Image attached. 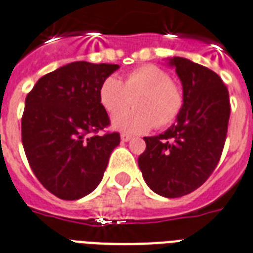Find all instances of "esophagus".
<instances>
[{
    "label": "esophagus",
    "mask_w": 253,
    "mask_h": 253,
    "mask_svg": "<svg viewBox=\"0 0 253 253\" xmlns=\"http://www.w3.org/2000/svg\"><path fill=\"white\" fill-rule=\"evenodd\" d=\"M131 138H132L131 135H128V134H125V132H123V134H121V139L123 142H128L130 139H131Z\"/></svg>",
    "instance_id": "1"
}]
</instances>
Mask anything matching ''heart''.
<instances>
[{
    "mask_svg": "<svg viewBox=\"0 0 253 253\" xmlns=\"http://www.w3.org/2000/svg\"><path fill=\"white\" fill-rule=\"evenodd\" d=\"M134 100L132 101V99ZM99 99L106 111L117 114L134 102L136 108L112 118V127L119 131L142 134L154 127L173 123L184 106V96L169 74L157 65L132 69L122 82L108 76L99 88Z\"/></svg>",
    "mask_w": 253,
    "mask_h": 253,
    "instance_id": "b5f03b06",
    "label": "heart"
}]
</instances>
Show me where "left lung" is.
Segmentation results:
<instances>
[{"label":"left lung","mask_w":253,"mask_h":253,"mask_svg":"<svg viewBox=\"0 0 253 253\" xmlns=\"http://www.w3.org/2000/svg\"><path fill=\"white\" fill-rule=\"evenodd\" d=\"M184 92L174 123L157 136H145L138 165L147 186L168 198L200 188L213 173L225 143L231 114L229 93L212 69L184 57L169 59Z\"/></svg>","instance_id":"obj_1"}]
</instances>
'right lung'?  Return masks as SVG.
<instances>
[{
    "instance_id": "right-lung-1",
    "label": "right lung",
    "mask_w": 253,
    "mask_h": 253,
    "mask_svg": "<svg viewBox=\"0 0 253 253\" xmlns=\"http://www.w3.org/2000/svg\"><path fill=\"white\" fill-rule=\"evenodd\" d=\"M118 64L75 61L39 79L25 99L22 146L42 186L61 200H79L100 184L118 132L110 125L99 88Z\"/></svg>"
}]
</instances>
